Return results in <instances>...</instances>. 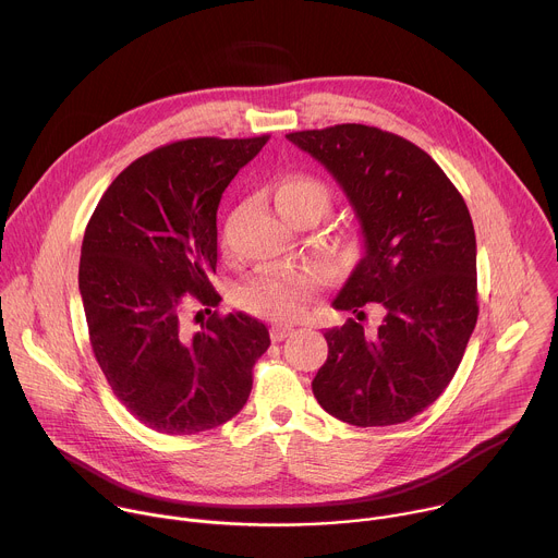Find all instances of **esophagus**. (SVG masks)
<instances>
[{
    "label": "esophagus",
    "instance_id": "obj_1",
    "mask_svg": "<svg viewBox=\"0 0 558 558\" xmlns=\"http://www.w3.org/2000/svg\"><path fill=\"white\" fill-rule=\"evenodd\" d=\"M293 327L291 325H274L271 329H269V336H271V340L274 342H282L284 338H289V336H293Z\"/></svg>",
    "mask_w": 558,
    "mask_h": 558
}]
</instances>
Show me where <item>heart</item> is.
I'll list each match as a JSON object with an SVG mask.
<instances>
[{"label":"heart","instance_id":"1","mask_svg":"<svg viewBox=\"0 0 558 558\" xmlns=\"http://www.w3.org/2000/svg\"><path fill=\"white\" fill-rule=\"evenodd\" d=\"M274 205L280 214L308 207L320 214L329 205L327 187L311 177H284L271 187ZM313 278L298 269H271L238 287L235 302L245 311L267 317H287L304 308L313 291Z\"/></svg>","mask_w":558,"mask_h":558}]
</instances>
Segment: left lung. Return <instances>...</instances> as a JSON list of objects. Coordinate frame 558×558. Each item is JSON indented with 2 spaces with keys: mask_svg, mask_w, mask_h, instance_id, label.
Instances as JSON below:
<instances>
[{
  "mask_svg": "<svg viewBox=\"0 0 558 558\" xmlns=\"http://www.w3.org/2000/svg\"><path fill=\"white\" fill-rule=\"evenodd\" d=\"M287 138L338 181L364 243L331 302L355 320L327 329L315 400L362 428L409 422L450 384L480 315L470 211L433 158L392 132L342 123ZM368 301L385 313L373 335L356 323Z\"/></svg>",
  "mask_w": 558,
  "mask_h": 558,
  "instance_id": "left-lung-1",
  "label": "left lung"
}]
</instances>
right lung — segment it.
<instances>
[{"instance_id":"right-lung-1","label":"right lung","mask_w":558,"mask_h":558,"mask_svg":"<svg viewBox=\"0 0 558 558\" xmlns=\"http://www.w3.org/2000/svg\"><path fill=\"white\" fill-rule=\"evenodd\" d=\"M269 141L201 136L136 158L101 196L82 245L93 353L117 400L145 426L196 435L247 404L269 331L247 313L183 327L190 295L216 306V211L225 187ZM205 308V311H207Z\"/></svg>"}]
</instances>
